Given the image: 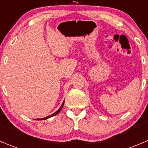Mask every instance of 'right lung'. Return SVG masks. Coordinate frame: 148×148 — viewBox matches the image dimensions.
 I'll return each mask as SVG.
<instances>
[{
  "label": "right lung",
  "instance_id": "obj_1",
  "mask_svg": "<svg viewBox=\"0 0 148 148\" xmlns=\"http://www.w3.org/2000/svg\"><path fill=\"white\" fill-rule=\"evenodd\" d=\"M64 101L63 102V103H62V106H61L60 107V108L59 109V110H57V111L56 112H54L53 113V114H51V115H49V116H48V117H44V118H41V119H36L37 120H46V119H48V118H50V117H53V116H55V115H56V114H59V112H60V111L61 110H62V107H63V106H64Z\"/></svg>",
  "mask_w": 148,
  "mask_h": 148
}]
</instances>
